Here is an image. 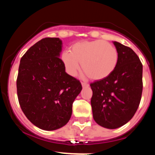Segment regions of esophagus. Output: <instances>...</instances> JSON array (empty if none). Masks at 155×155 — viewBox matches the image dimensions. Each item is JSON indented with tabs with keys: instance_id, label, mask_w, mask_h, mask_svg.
I'll use <instances>...</instances> for the list:
<instances>
[{
	"instance_id": "34e87169",
	"label": "esophagus",
	"mask_w": 155,
	"mask_h": 155,
	"mask_svg": "<svg viewBox=\"0 0 155 155\" xmlns=\"http://www.w3.org/2000/svg\"><path fill=\"white\" fill-rule=\"evenodd\" d=\"M81 85H82V87H83L84 88V87H89L88 84L84 83V82H81Z\"/></svg>"
}]
</instances>
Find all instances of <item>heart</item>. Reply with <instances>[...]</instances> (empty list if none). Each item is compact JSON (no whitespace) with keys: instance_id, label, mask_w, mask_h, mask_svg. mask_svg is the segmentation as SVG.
I'll return each instance as SVG.
<instances>
[{"instance_id":"1","label":"heart","mask_w":155,"mask_h":155,"mask_svg":"<svg viewBox=\"0 0 155 155\" xmlns=\"http://www.w3.org/2000/svg\"><path fill=\"white\" fill-rule=\"evenodd\" d=\"M61 58L69 75L75 76L81 63L83 71L90 79L101 80L111 75L116 68L118 52L105 41H83L73 44L70 52L64 51Z\"/></svg>"}]
</instances>
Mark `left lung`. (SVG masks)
<instances>
[{
    "mask_svg": "<svg viewBox=\"0 0 155 155\" xmlns=\"http://www.w3.org/2000/svg\"><path fill=\"white\" fill-rule=\"evenodd\" d=\"M118 52V62L112 74L90 84L91 106L96 123L116 129L134 116L141 98L143 65L130 47L113 41Z\"/></svg>",
    "mask_w": 155,
    "mask_h": 155,
    "instance_id": "8db88e82",
    "label": "left lung"
}]
</instances>
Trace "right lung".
Instances as JSON below:
<instances>
[{
  "mask_svg": "<svg viewBox=\"0 0 155 155\" xmlns=\"http://www.w3.org/2000/svg\"><path fill=\"white\" fill-rule=\"evenodd\" d=\"M62 47L59 38H43L20 60L19 105L27 118L44 130H55L68 122L73 103L82 90L79 80L65 72L60 58Z\"/></svg>",
  "mask_w": 155,
  "mask_h": 155,
  "instance_id": "add662e5",
  "label": "right lung"
}]
</instances>
